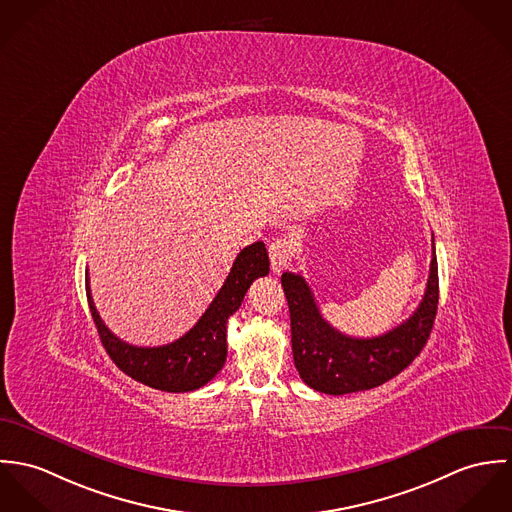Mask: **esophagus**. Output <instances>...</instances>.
<instances>
[{
	"label": "esophagus",
	"mask_w": 512,
	"mask_h": 512,
	"mask_svg": "<svg viewBox=\"0 0 512 512\" xmlns=\"http://www.w3.org/2000/svg\"><path fill=\"white\" fill-rule=\"evenodd\" d=\"M294 253V241L288 235L277 237L271 245H269V257H271V269L273 273H281L284 267L288 265L290 257Z\"/></svg>",
	"instance_id": "esophagus-1"
}]
</instances>
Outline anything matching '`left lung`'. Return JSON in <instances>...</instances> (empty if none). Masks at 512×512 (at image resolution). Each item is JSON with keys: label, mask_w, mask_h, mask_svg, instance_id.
<instances>
[{"label": "left lung", "mask_w": 512, "mask_h": 512, "mask_svg": "<svg viewBox=\"0 0 512 512\" xmlns=\"http://www.w3.org/2000/svg\"><path fill=\"white\" fill-rule=\"evenodd\" d=\"M281 283L290 310V341L298 375L308 387L326 395L367 391L397 377L426 345L438 312L436 247L420 306L400 326L377 338H351L332 328L322 318L302 275L283 273Z\"/></svg>", "instance_id": "8db88e82"}]
</instances>
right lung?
I'll list each match as a JSON object with an SVG mask.
<instances>
[{
	"instance_id": "1",
	"label": "right lung",
	"mask_w": 512,
	"mask_h": 512,
	"mask_svg": "<svg viewBox=\"0 0 512 512\" xmlns=\"http://www.w3.org/2000/svg\"><path fill=\"white\" fill-rule=\"evenodd\" d=\"M269 275V255L263 241L241 249L235 257L228 279L196 326L167 345L137 347L119 340L102 322L90 292L86 275L88 306L98 328L100 340L115 365L131 379L167 393H190L212 381L228 357V320L243 302L251 283Z\"/></svg>"
}]
</instances>
